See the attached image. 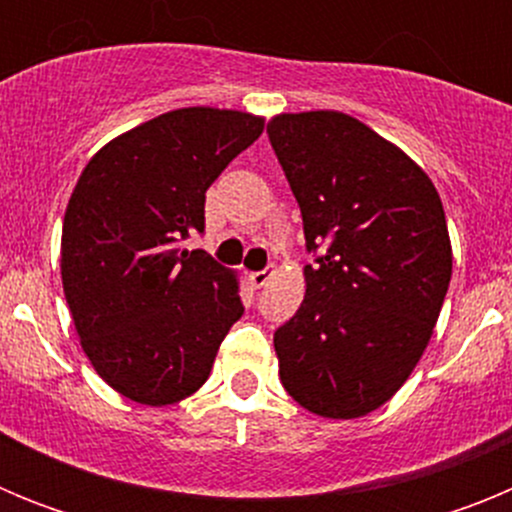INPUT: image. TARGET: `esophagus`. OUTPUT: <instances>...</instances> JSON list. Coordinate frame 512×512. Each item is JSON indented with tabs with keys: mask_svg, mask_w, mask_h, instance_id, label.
<instances>
[{
	"mask_svg": "<svg viewBox=\"0 0 512 512\" xmlns=\"http://www.w3.org/2000/svg\"><path fill=\"white\" fill-rule=\"evenodd\" d=\"M271 277H274V266H266V269L261 271H251V274H248V282H251L253 287H264Z\"/></svg>",
	"mask_w": 512,
	"mask_h": 512,
	"instance_id": "34e87169",
	"label": "esophagus"
}]
</instances>
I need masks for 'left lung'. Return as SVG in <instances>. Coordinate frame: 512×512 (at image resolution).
<instances>
[{
    "mask_svg": "<svg viewBox=\"0 0 512 512\" xmlns=\"http://www.w3.org/2000/svg\"><path fill=\"white\" fill-rule=\"evenodd\" d=\"M302 212L305 300L274 333L302 408L361 418L400 390L451 282L441 197L423 169L356 117L289 112L266 128Z\"/></svg>",
    "mask_w": 512,
    "mask_h": 512,
    "instance_id": "left-lung-1",
    "label": "left lung"
}]
</instances>
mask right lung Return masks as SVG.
Returning a JSON list of instances; mask_svg holds the SVG:
<instances>
[{"instance_id":"right-lung-1","label":"right lung","mask_w":512,"mask_h":512,"mask_svg":"<svg viewBox=\"0 0 512 512\" xmlns=\"http://www.w3.org/2000/svg\"><path fill=\"white\" fill-rule=\"evenodd\" d=\"M264 117L182 107L99 148L61 233V279L81 348L112 390L174 405L207 382L243 315L235 271L182 241L205 230V192Z\"/></svg>"}]
</instances>
